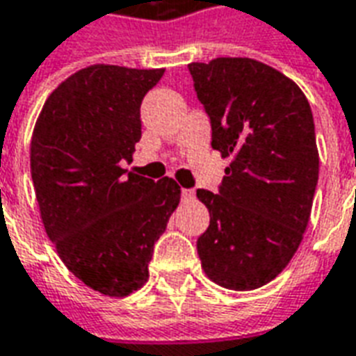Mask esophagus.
Masks as SVG:
<instances>
[{
	"label": "esophagus",
	"mask_w": 356,
	"mask_h": 356,
	"mask_svg": "<svg viewBox=\"0 0 356 356\" xmlns=\"http://www.w3.org/2000/svg\"><path fill=\"white\" fill-rule=\"evenodd\" d=\"M181 196H183V200H193L194 191L193 188H181Z\"/></svg>",
	"instance_id": "34e87169"
}]
</instances>
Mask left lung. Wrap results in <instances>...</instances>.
Returning <instances> with one entry per match:
<instances>
[{
	"label": "left lung",
	"mask_w": 356,
	"mask_h": 356,
	"mask_svg": "<svg viewBox=\"0 0 356 356\" xmlns=\"http://www.w3.org/2000/svg\"><path fill=\"white\" fill-rule=\"evenodd\" d=\"M225 168L219 193L198 188L209 211L196 248L202 268L223 288H261L282 273L303 240L318 148L313 112L296 81L246 57L191 63Z\"/></svg>",
	"instance_id": "8db88e82"
}]
</instances>
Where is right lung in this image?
<instances>
[{"label": "right lung", "instance_id": "right-lung-1", "mask_svg": "<svg viewBox=\"0 0 356 356\" xmlns=\"http://www.w3.org/2000/svg\"><path fill=\"white\" fill-rule=\"evenodd\" d=\"M163 68L91 65L47 97L35 122L30 170L43 227L81 282L125 298L148 280V263L181 200L170 177L122 168L140 139V102Z\"/></svg>", "mask_w": 356, "mask_h": 356}]
</instances>
